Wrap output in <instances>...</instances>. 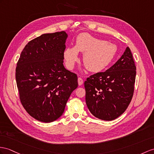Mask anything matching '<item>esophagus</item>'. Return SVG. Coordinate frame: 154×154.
Returning <instances> with one entry per match:
<instances>
[{
    "mask_svg": "<svg viewBox=\"0 0 154 154\" xmlns=\"http://www.w3.org/2000/svg\"><path fill=\"white\" fill-rule=\"evenodd\" d=\"M78 85H82V84H83V82H84V81H83V80L81 78H78Z\"/></svg>",
    "mask_w": 154,
    "mask_h": 154,
    "instance_id": "obj_1",
    "label": "esophagus"
}]
</instances>
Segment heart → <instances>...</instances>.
<instances>
[{"mask_svg":"<svg viewBox=\"0 0 154 154\" xmlns=\"http://www.w3.org/2000/svg\"><path fill=\"white\" fill-rule=\"evenodd\" d=\"M117 51L115 44L97 38L87 32L77 36L74 46L65 48L63 56L69 69L79 60V52L84 53L83 61L91 72H100L112 63Z\"/></svg>","mask_w":154,"mask_h":154,"instance_id":"b5f03b06","label":"heart"}]
</instances>
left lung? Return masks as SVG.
I'll list each match as a JSON object with an SVG mask.
<instances>
[{
    "instance_id": "1",
    "label": "left lung",
    "mask_w": 154,
    "mask_h": 154,
    "mask_svg": "<svg viewBox=\"0 0 154 154\" xmlns=\"http://www.w3.org/2000/svg\"><path fill=\"white\" fill-rule=\"evenodd\" d=\"M136 66L129 47L118 61L104 72L84 82L85 102L90 112L102 120L111 121L125 111L132 99Z\"/></svg>"
}]
</instances>
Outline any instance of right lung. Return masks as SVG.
<instances>
[{
	"label": "right lung",
	"mask_w": 154,
	"mask_h": 154,
	"mask_svg": "<svg viewBox=\"0 0 154 154\" xmlns=\"http://www.w3.org/2000/svg\"><path fill=\"white\" fill-rule=\"evenodd\" d=\"M68 36L65 31L43 34L26 45L17 62L16 79L21 104L40 122L61 117L78 87L77 75L63 65Z\"/></svg>",
	"instance_id": "obj_1"
}]
</instances>
